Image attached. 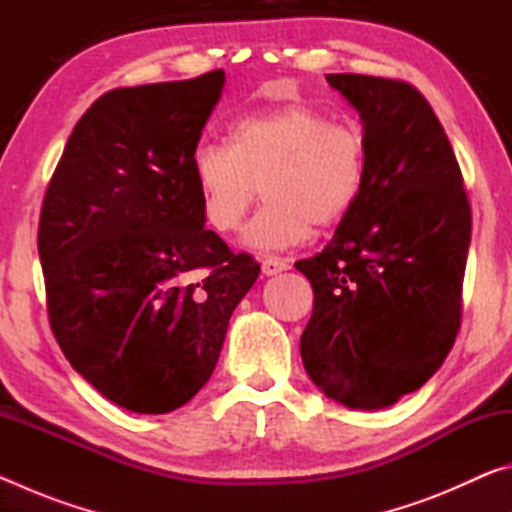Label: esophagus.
Wrapping results in <instances>:
<instances>
[{"label":"esophagus","mask_w":512,"mask_h":512,"mask_svg":"<svg viewBox=\"0 0 512 512\" xmlns=\"http://www.w3.org/2000/svg\"><path fill=\"white\" fill-rule=\"evenodd\" d=\"M291 264L289 259H282V257H266L262 262V273L264 275H277L282 271H289Z\"/></svg>","instance_id":"1"}]
</instances>
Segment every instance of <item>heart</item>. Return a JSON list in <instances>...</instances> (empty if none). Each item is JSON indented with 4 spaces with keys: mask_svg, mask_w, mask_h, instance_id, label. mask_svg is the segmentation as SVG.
<instances>
[{
    "mask_svg": "<svg viewBox=\"0 0 512 512\" xmlns=\"http://www.w3.org/2000/svg\"><path fill=\"white\" fill-rule=\"evenodd\" d=\"M192 173L205 221L219 232L239 228L262 187L266 203L241 246L284 250L352 210L366 183V140L357 126L291 103L232 121L223 146L194 153Z\"/></svg>",
    "mask_w": 512,
    "mask_h": 512,
    "instance_id": "1",
    "label": "heart"
}]
</instances>
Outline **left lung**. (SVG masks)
<instances>
[{
  "label": "left lung",
  "mask_w": 512,
  "mask_h": 512,
  "mask_svg": "<svg viewBox=\"0 0 512 512\" xmlns=\"http://www.w3.org/2000/svg\"><path fill=\"white\" fill-rule=\"evenodd\" d=\"M327 83L359 112L366 183L323 253L296 262L314 289L300 354L329 400L377 411L427 384L452 350L472 212L452 144L413 85Z\"/></svg>",
  "instance_id": "left-lung-1"
}]
</instances>
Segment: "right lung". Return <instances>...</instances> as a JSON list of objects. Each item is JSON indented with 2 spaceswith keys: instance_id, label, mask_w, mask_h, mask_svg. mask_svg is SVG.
<instances>
[{
  "instance_id": "right-lung-1",
  "label": "right lung",
  "mask_w": 512,
  "mask_h": 512,
  "mask_svg": "<svg viewBox=\"0 0 512 512\" xmlns=\"http://www.w3.org/2000/svg\"><path fill=\"white\" fill-rule=\"evenodd\" d=\"M223 69L106 92L69 135L38 253L60 350L106 400L169 413L212 377L259 264L205 230L192 162Z\"/></svg>"
}]
</instances>
